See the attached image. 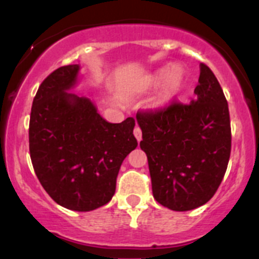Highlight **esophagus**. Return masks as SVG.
I'll use <instances>...</instances> for the list:
<instances>
[{
	"label": "esophagus",
	"mask_w": 259,
	"mask_h": 259,
	"mask_svg": "<svg viewBox=\"0 0 259 259\" xmlns=\"http://www.w3.org/2000/svg\"><path fill=\"white\" fill-rule=\"evenodd\" d=\"M134 135H135V138H137L138 142H140V140H142V129H140L138 125L134 127Z\"/></svg>",
	"instance_id": "obj_1"
}]
</instances>
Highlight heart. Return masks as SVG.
Instances as JSON below:
<instances>
[{
	"label": "heart",
	"instance_id": "1",
	"mask_svg": "<svg viewBox=\"0 0 259 259\" xmlns=\"http://www.w3.org/2000/svg\"><path fill=\"white\" fill-rule=\"evenodd\" d=\"M163 88L156 100L158 105H164L178 95L184 86L185 75L178 66H174L173 69H164L155 75L154 83L163 82Z\"/></svg>",
	"mask_w": 259,
	"mask_h": 259
}]
</instances>
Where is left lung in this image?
Returning <instances> with one entry per match:
<instances>
[{
	"label": "left lung",
	"instance_id": "left-lung-1",
	"mask_svg": "<svg viewBox=\"0 0 259 259\" xmlns=\"http://www.w3.org/2000/svg\"><path fill=\"white\" fill-rule=\"evenodd\" d=\"M194 94L189 104L171 101L137 114L154 198L177 211L195 209L211 199L231 156L228 103L205 64H200Z\"/></svg>",
	"mask_w": 259,
	"mask_h": 259
}]
</instances>
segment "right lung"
<instances>
[{
	"instance_id": "1",
	"label": "right lung",
	"mask_w": 259,
	"mask_h": 259,
	"mask_svg": "<svg viewBox=\"0 0 259 259\" xmlns=\"http://www.w3.org/2000/svg\"><path fill=\"white\" fill-rule=\"evenodd\" d=\"M79 70L61 66L42 81L31 108L28 143L50 197L67 209L90 211L110 202L122 160L138 142L133 117L111 124L88 98L70 93Z\"/></svg>"
}]
</instances>
